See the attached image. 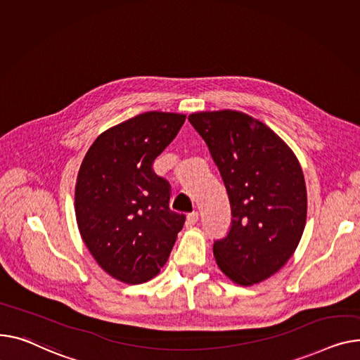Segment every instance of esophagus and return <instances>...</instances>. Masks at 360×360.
<instances>
[{
  "mask_svg": "<svg viewBox=\"0 0 360 360\" xmlns=\"http://www.w3.org/2000/svg\"><path fill=\"white\" fill-rule=\"evenodd\" d=\"M198 221V212L197 211H194V212H191V214H188L186 215V220H185V227L188 229V227H193L195 223Z\"/></svg>",
  "mask_w": 360,
  "mask_h": 360,
  "instance_id": "34e87169",
  "label": "esophagus"
}]
</instances>
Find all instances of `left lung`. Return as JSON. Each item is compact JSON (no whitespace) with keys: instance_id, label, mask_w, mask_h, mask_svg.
Segmentation results:
<instances>
[{"instance_id":"1","label":"left lung","mask_w":360,"mask_h":360,"mask_svg":"<svg viewBox=\"0 0 360 360\" xmlns=\"http://www.w3.org/2000/svg\"><path fill=\"white\" fill-rule=\"evenodd\" d=\"M207 143L231 205L229 234L212 246L220 271L250 286L294 255L307 221V188L291 148L266 124L234 110L188 117Z\"/></svg>"}]
</instances>
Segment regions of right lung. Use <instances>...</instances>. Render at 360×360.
Here are the masks:
<instances>
[{
    "label": "right lung",
    "mask_w": 360,
    "mask_h": 360,
    "mask_svg": "<svg viewBox=\"0 0 360 360\" xmlns=\"http://www.w3.org/2000/svg\"><path fill=\"white\" fill-rule=\"evenodd\" d=\"M186 115L148 111L101 133L77 178L75 215L82 240L100 268L124 283L155 278L185 223L169 210V182L152 165Z\"/></svg>",
    "instance_id": "1"
}]
</instances>
